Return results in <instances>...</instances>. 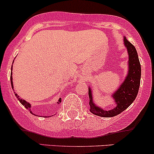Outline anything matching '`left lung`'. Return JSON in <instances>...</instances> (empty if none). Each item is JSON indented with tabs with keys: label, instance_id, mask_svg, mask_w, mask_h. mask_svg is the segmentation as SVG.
Masks as SVG:
<instances>
[{
	"label": "left lung",
	"instance_id": "left-lung-1",
	"mask_svg": "<svg viewBox=\"0 0 154 154\" xmlns=\"http://www.w3.org/2000/svg\"><path fill=\"white\" fill-rule=\"evenodd\" d=\"M124 40L125 45L127 47L129 54V72L120 88L112 94L113 98L116 103V107L112 109L106 111L95 106L92 101L91 89L90 88H88L90 112L96 116L109 118L119 115L131 105L139 92L141 80V65L137 51L126 37H125Z\"/></svg>",
	"mask_w": 154,
	"mask_h": 154
}]
</instances>
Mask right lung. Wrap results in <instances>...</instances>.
Returning a JSON list of instances; mask_svg holds the SVG:
<instances>
[{
	"label": "right lung",
	"mask_w": 154,
	"mask_h": 154,
	"mask_svg": "<svg viewBox=\"0 0 154 154\" xmlns=\"http://www.w3.org/2000/svg\"><path fill=\"white\" fill-rule=\"evenodd\" d=\"M12 73H11V76H10V80H11V85H12V88H13V84H12ZM14 93H15V95L16 96V97H17V98H18V100H19V101H20V103H21V104H22V105H24V106H25V108H26V109H29V111H30V108H31V106H30V104H29V103H27V102L26 101V100H23L22 98H21V97H20L19 96H18V94H17L15 92V91H14ZM60 102H61V98H60V100H58V103H60ZM30 112H31V111H30Z\"/></svg>",
	"instance_id": "add662e5"
}]
</instances>
